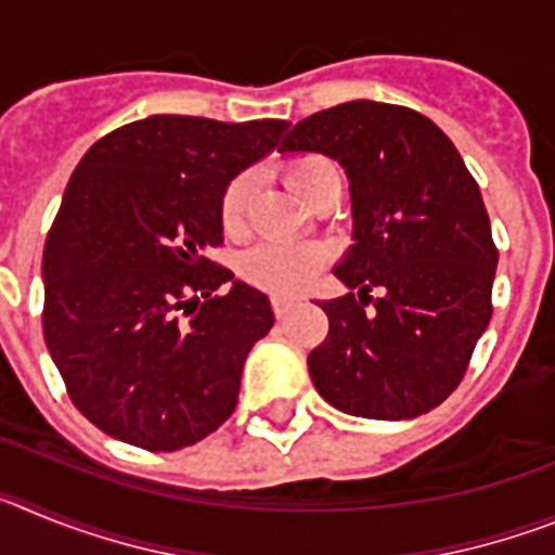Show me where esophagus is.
<instances>
[{
    "instance_id": "34e87169",
    "label": "esophagus",
    "mask_w": 555,
    "mask_h": 555,
    "mask_svg": "<svg viewBox=\"0 0 555 555\" xmlns=\"http://www.w3.org/2000/svg\"><path fill=\"white\" fill-rule=\"evenodd\" d=\"M300 300H294V297H283V294H274L272 297V308H274V317L281 320V317H286L288 311H292L294 306H297Z\"/></svg>"
}]
</instances>
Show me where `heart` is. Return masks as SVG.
<instances>
[{
    "label": "heart",
    "mask_w": 555,
    "mask_h": 555,
    "mask_svg": "<svg viewBox=\"0 0 555 555\" xmlns=\"http://www.w3.org/2000/svg\"><path fill=\"white\" fill-rule=\"evenodd\" d=\"M331 175H338L336 166L320 155H300L283 166V180L297 197L308 199L311 191ZM255 183L253 175H238L228 183L222 194V228L230 235L247 230L249 210H253ZM325 249L313 244H283L267 242L249 249L242 258V274L253 286L272 294H294L313 281V274L325 267Z\"/></svg>",
    "instance_id": "obj_1"
}]
</instances>
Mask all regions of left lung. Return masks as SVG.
<instances>
[{"instance_id": "8db88e82", "label": "left lung", "mask_w": 555, "mask_h": 555, "mask_svg": "<svg viewBox=\"0 0 555 555\" xmlns=\"http://www.w3.org/2000/svg\"><path fill=\"white\" fill-rule=\"evenodd\" d=\"M281 150L322 152L350 178L356 244L333 272L358 294L317 302L331 327L308 356L313 386L352 416L428 414L492 320L498 247L478 183L428 116L386 102L313 113Z\"/></svg>"}]
</instances>
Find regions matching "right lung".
<instances>
[{
  "label": "right lung",
  "instance_id": "add662e5",
  "mask_svg": "<svg viewBox=\"0 0 555 555\" xmlns=\"http://www.w3.org/2000/svg\"><path fill=\"white\" fill-rule=\"evenodd\" d=\"M286 127L150 116L77 164L43 247L41 322L72 403L113 439L171 453L235 411L274 313L208 249L222 244L228 183Z\"/></svg>",
  "mask_w": 555,
  "mask_h": 555
}]
</instances>
